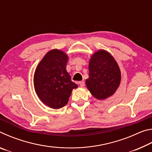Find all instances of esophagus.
<instances>
[{
	"mask_svg": "<svg viewBox=\"0 0 152 152\" xmlns=\"http://www.w3.org/2000/svg\"><path fill=\"white\" fill-rule=\"evenodd\" d=\"M79 85L80 86V87H84V85H85V82H84V81H80L79 82Z\"/></svg>",
	"mask_w": 152,
	"mask_h": 152,
	"instance_id": "34e87169",
	"label": "esophagus"
}]
</instances>
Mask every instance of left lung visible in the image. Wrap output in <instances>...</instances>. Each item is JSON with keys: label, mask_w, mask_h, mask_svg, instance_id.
<instances>
[{"label": "left lung", "mask_w": 152, "mask_h": 152, "mask_svg": "<svg viewBox=\"0 0 152 152\" xmlns=\"http://www.w3.org/2000/svg\"><path fill=\"white\" fill-rule=\"evenodd\" d=\"M88 68L89 78L86 84L95 98L103 100L115 93L121 82V72L109 53L98 51L90 60Z\"/></svg>", "instance_id": "left-lung-1"}]
</instances>
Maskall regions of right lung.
Returning <instances> with one entry per match:
<instances>
[{
	"label": "right lung",
	"mask_w": 152,
	"mask_h": 152,
	"mask_svg": "<svg viewBox=\"0 0 152 152\" xmlns=\"http://www.w3.org/2000/svg\"><path fill=\"white\" fill-rule=\"evenodd\" d=\"M68 59L63 51L51 50L46 53L35 72L36 93L43 103L52 109L65 106L72 89L78 87L66 70Z\"/></svg>",
	"instance_id": "add662e5"
}]
</instances>
